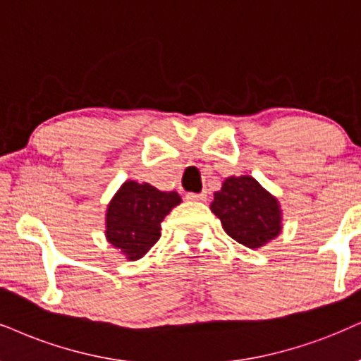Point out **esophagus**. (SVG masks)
<instances>
[{"label":"esophagus","instance_id":"1","mask_svg":"<svg viewBox=\"0 0 361 361\" xmlns=\"http://www.w3.org/2000/svg\"><path fill=\"white\" fill-rule=\"evenodd\" d=\"M186 198L191 200V202H203L207 198V191H202V193H186Z\"/></svg>","mask_w":361,"mask_h":361}]
</instances>
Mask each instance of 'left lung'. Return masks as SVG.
<instances>
[{
  "label": "left lung",
  "mask_w": 361,
  "mask_h": 361,
  "mask_svg": "<svg viewBox=\"0 0 361 361\" xmlns=\"http://www.w3.org/2000/svg\"><path fill=\"white\" fill-rule=\"evenodd\" d=\"M223 230L248 248H262L281 231V208L253 176H230L209 204Z\"/></svg>",
  "instance_id": "1"
}]
</instances>
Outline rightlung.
Masks as SVG:
<instances>
[{"label": "right lung", "mask_w": 361, "mask_h": 361, "mask_svg": "<svg viewBox=\"0 0 361 361\" xmlns=\"http://www.w3.org/2000/svg\"><path fill=\"white\" fill-rule=\"evenodd\" d=\"M180 203L176 191L125 181L106 208V240L126 259L143 258L161 236V221Z\"/></svg>", "instance_id": "add662e5"}]
</instances>
